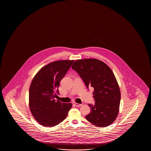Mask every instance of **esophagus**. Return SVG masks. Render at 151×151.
<instances>
[{"label": "esophagus", "mask_w": 151, "mask_h": 151, "mask_svg": "<svg viewBox=\"0 0 151 151\" xmlns=\"http://www.w3.org/2000/svg\"><path fill=\"white\" fill-rule=\"evenodd\" d=\"M74 104H75L76 106H77V107H80V106L83 105V104H78V103H75Z\"/></svg>", "instance_id": "esophagus-1"}]
</instances>
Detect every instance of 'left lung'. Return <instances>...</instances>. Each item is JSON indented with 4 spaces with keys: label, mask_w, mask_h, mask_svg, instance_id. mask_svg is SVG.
Returning a JSON list of instances; mask_svg holds the SVG:
<instances>
[{
    "label": "left lung",
    "mask_w": 151,
    "mask_h": 151,
    "mask_svg": "<svg viewBox=\"0 0 151 151\" xmlns=\"http://www.w3.org/2000/svg\"><path fill=\"white\" fill-rule=\"evenodd\" d=\"M87 88H94L95 104H88L90 113L86 119L93 125L104 127L114 122L119 112L121 99L119 85L111 69L96 59L77 60L72 66Z\"/></svg>",
    "instance_id": "left-lung-1"
}]
</instances>
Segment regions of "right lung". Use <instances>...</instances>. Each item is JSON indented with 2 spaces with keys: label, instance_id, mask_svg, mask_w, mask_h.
Segmentation results:
<instances>
[{
  "label": "right lung",
  "instance_id": "right-lung-1",
  "mask_svg": "<svg viewBox=\"0 0 151 151\" xmlns=\"http://www.w3.org/2000/svg\"><path fill=\"white\" fill-rule=\"evenodd\" d=\"M74 60L52 62L41 68L32 80L29 89V106L39 124L53 127L62 122L72 107L71 103H61L55 98L58 87Z\"/></svg>",
  "mask_w": 151,
  "mask_h": 151
}]
</instances>
